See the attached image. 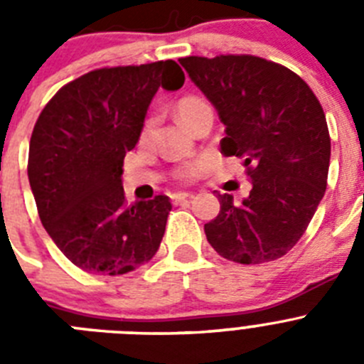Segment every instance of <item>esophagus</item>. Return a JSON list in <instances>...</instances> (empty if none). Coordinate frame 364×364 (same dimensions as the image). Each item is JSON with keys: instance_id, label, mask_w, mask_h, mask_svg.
Wrapping results in <instances>:
<instances>
[{"instance_id": "esophagus-1", "label": "esophagus", "mask_w": 364, "mask_h": 364, "mask_svg": "<svg viewBox=\"0 0 364 364\" xmlns=\"http://www.w3.org/2000/svg\"><path fill=\"white\" fill-rule=\"evenodd\" d=\"M191 197H193L191 193H182V191H180V193H173L171 200L173 202H182V200H188V198H191Z\"/></svg>"}]
</instances>
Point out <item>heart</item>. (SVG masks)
Masks as SVG:
<instances>
[{"mask_svg": "<svg viewBox=\"0 0 364 364\" xmlns=\"http://www.w3.org/2000/svg\"><path fill=\"white\" fill-rule=\"evenodd\" d=\"M210 111H211L210 105L205 104L202 98H197V96H184V98H180L178 102H176V117L180 118L182 124L188 125V127L193 124V122L197 120L200 114ZM151 129H153V120H147L146 124H144L142 136H147V134L151 133ZM195 173H197V167H188V169H184L182 176L188 178V176H193Z\"/></svg>", "mask_w": 364, "mask_h": 364, "instance_id": "b5f03b06", "label": "heart"}]
</instances>
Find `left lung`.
I'll list each match as a JSON object with an SVG mask.
<instances>
[{
  "label": "left lung",
  "mask_w": 364,
  "mask_h": 364,
  "mask_svg": "<svg viewBox=\"0 0 364 364\" xmlns=\"http://www.w3.org/2000/svg\"><path fill=\"white\" fill-rule=\"evenodd\" d=\"M180 65L226 127L220 153L239 156L252 191L204 224L224 259L260 264L281 259L306 231L326 189L330 134L310 87L290 69L257 56H188Z\"/></svg>",
  "instance_id": "1"
}]
</instances>
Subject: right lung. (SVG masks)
I'll return each mask as SVG.
<instances>
[{"label": "right lung", "mask_w": 364, "mask_h": 364, "mask_svg": "<svg viewBox=\"0 0 364 364\" xmlns=\"http://www.w3.org/2000/svg\"><path fill=\"white\" fill-rule=\"evenodd\" d=\"M184 80L173 60L96 69L62 87L41 111L28 182L43 228L83 272L124 275L159 252L171 200L159 195L125 204L122 166L156 91H178Z\"/></svg>", "instance_id": "obj_1"}]
</instances>
